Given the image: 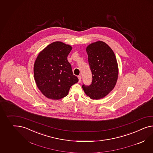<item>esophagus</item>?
<instances>
[{"instance_id":"34e87169","label":"esophagus","mask_w":153,"mask_h":153,"mask_svg":"<svg viewBox=\"0 0 153 153\" xmlns=\"http://www.w3.org/2000/svg\"><path fill=\"white\" fill-rule=\"evenodd\" d=\"M78 78L79 79V82H80V81H81V79H82L81 76H80V75H79L78 76Z\"/></svg>"}]
</instances>
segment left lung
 Instances as JSON below:
<instances>
[{"mask_svg": "<svg viewBox=\"0 0 153 153\" xmlns=\"http://www.w3.org/2000/svg\"><path fill=\"white\" fill-rule=\"evenodd\" d=\"M86 51L93 79L90 85L84 84L82 88L90 99L98 100L104 98L115 86L118 63L113 50L102 41L90 44Z\"/></svg>", "mask_w": 153, "mask_h": 153, "instance_id": "1", "label": "left lung"}]
</instances>
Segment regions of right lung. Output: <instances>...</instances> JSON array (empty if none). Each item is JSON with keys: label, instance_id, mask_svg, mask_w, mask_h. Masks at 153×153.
<instances>
[{"label": "right lung", "instance_id": "1", "mask_svg": "<svg viewBox=\"0 0 153 153\" xmlns=\"http://www.w3.org/2000/svg\"><path fill=\"white\" fill-rule=\"evenodd\" d=\"M71 49L68 44L55 42L40 51L35 60V82L47 98L53 100L64 98L71 86L78 82L67 59Z\"/></svg>", "mask_w": 153, "mask_h": 153}]
</instances>
